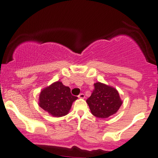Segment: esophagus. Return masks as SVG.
Here are the masks:
<instances>
[{
	"mask_svg": "<svg viewBox=\"0 0 158 158\" xmlns=\"http://www.w3.org/2000/svg\"><path fill=\"white\" fill-rule=\"evenodd\" d=\"M78 97L80 98V99H84V98L85 97V94H84L81 93V94H79V96H78Z\"/></svg>",
	"mask_w": 158,
	"mask_h": 158,
	"instance_id": "esophagus-1",
	"label": "esophagus"
}]
</instances>
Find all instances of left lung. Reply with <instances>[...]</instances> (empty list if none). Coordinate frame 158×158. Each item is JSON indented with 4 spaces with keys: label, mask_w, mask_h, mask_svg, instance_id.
I'll use <instances>...</instances> for the list:
<instances>
[{
    "label": "left lung",
    "mask_w": 158,
    "mask_h": 158,
    "mask_svg": "<svg viewBox=\"0 0 158 158\" xmlns=\"http://www.w3.org/2000/svg\"><path fill=\"white\" fill-rule=\"evenodd\" d=\"M86 102L91 114L98 118H108L117 113L123 104L115 88L99 81L94 84L93 93Z\"/></svg>",
    "instance_id": "obj_1"
}]
</instances>
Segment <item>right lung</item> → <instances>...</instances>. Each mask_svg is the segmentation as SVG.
Masks as SVG:
<instances>
[{"instance_id":"add662e5","label":"right lung","mask_w":158,"mask_h":158,"mask_svg":"<svg viewBox=\"0 0 158 158\" xmlns=\"http://www.w3.org/2000/svg\"><path fill=\"white\" fill-rule=\"evenodd\" d=\"M77 97L70 93L69 87L64 86L60 81L52 83L41 91L39 105L42 109L53 117H63L69 110Z\"/></svg>"}]
</instances>
